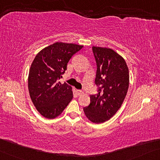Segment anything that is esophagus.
Here are the masks:
<instances>
[{
	"label": "esophagus",
	"instance_id": "esophagus-1",
	"mask_svg": "<svg viewBox=\"0 0 160 160\" xmlns=\"http://www.w3.org/2000/svg\"><path fill=\"white\" fill-rule=\"evenodd\" d=\"M77 94L78 96H81L83 94V92L82 90H77Z\"/></svg>",
	"mask_w": 160,
	"mask_h": 160
}]
</instances>
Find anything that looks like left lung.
<instances>
[{"instance_id":"8db88e82","label":"left lung","mask_w":160,"mask_h":160,"mask_svg":"<svg viewBox=\"0 0 160 160\" xmlns=\"http://www.w3.org/2000/svg\"><path fill=\"white\" fill-rule=\"evenodd\" d=\"M97 70L95 83L98 94L90 96V104L83 108L93 123L107 122L120 109L129 84V68L124 58L112 48L93 46Z\"/></svg>"}]
</instances>
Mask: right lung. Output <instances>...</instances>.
Returning <instances> with one entry per match:
<instances>
[{"mask_svg":"<svg viewBox=\"0 0 160 160\" xmlns=\"http://www.w3.org/2000/svg\"><path fill=\"white\" fill-rule=\"evenodd\" d=\"M82 47L56 42L39 51L32 62L28 78L29 94L36 109L45 118L59 116L73 99L72 87L58 79L72 56Z\"/></svg>","mask_w":160,"mask_h":160,"instance_id":"add662e5","label":"right lung"}]
</instances>
